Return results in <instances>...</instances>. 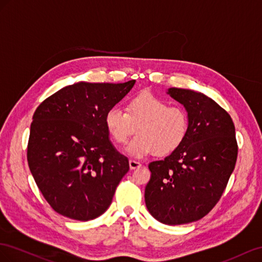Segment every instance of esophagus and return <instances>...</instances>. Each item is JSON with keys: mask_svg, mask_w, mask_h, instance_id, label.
Returning a JSON list of instances; mask_svg holds the SVG:
<instances>
[{"mask_svg": "<svg viewBox=\"0 0 262 262\" xmlns=\"http://www.w3.org/2000/svg\"><path fill=\"white\" fill-rule=\"evenodd\" d=\"M140 167H141V163L140 162L135 161V160H129V168H130V170L137 169V168H140Z\"/></svg>", "mask_w": 262, "mask_h": 262, "instance_id": "1", "label": "esophagus"}]
</instances>
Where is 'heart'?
<instances>
[{"mask_svg": "<svg viewBox=\"0 0 262 262\" xmlns=\"http://www.w3.org/2000/svg\"><path fill=\"white\" fill-rule=\"evenodd\" d=\"M104 124L111 138L125 144L135 127L138 135L126 151L136 158L156 154L166 157L182 146L189 133V115L179 106L150 92H140L126 103V112L113 107L106 112Z\"/></svg>", "mask_w": 262, "mask_h": 262, "instance_id": "1", "label": "heart"}]
</instances>
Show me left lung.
Wrapping results in <instances>:
<instances>
[{
  "mask_svg": "<svg viewBox=\"0 0 262 262\" xmlns=\"http://www.w3.org/2000/svg\"><path fill=\"white\" fill-rule=\"evenodd\" d=\"M167 93L188 112L189 133L177 151L149 163L145 202L157 221L181 225L204 217L220 201L238 147L233 119L214 100L186 89Z\"/></svg>",
  "mask_w": 262,
  "mask_h": 262,
  "instance_id": "left-lung-1",
  "label": "left lung"
}]
</instances>
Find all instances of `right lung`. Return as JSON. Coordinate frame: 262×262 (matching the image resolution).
Listing matches in <instances>:
<instances>
[{
    "instance_id": "right-lung-1",
    "label": "right lung",
    "mask_w": 262,
    "mask_h": 262,
    "mask_svg": "<svg viewBox=\"0 0 262 262\" xmlns=\"http://www.w3.org/2000/svg\"><path fill=\"white\" fill-rule=\"evenodd\" d=\"M135 82H78L59 90L35 111L27 161L57 213L86 222L111 205L129 163L112 145L104 117Z\"/></svg>"
}]
</instances>
